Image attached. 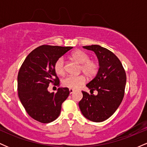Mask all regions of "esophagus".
Returning a JSON list of instances; mask_svg holds the SVG:
<instances>
[{
  "mask_svg": "<svg viewBox=\"0 0 147 147\" xmlns=\"http://www.w3.org/2000/svg\"><path fill=\"white\" fill-rule=\"evenodd\" d=\"M70 90V94L73 93V92H74V91H75V90H73V89H70V90Z\"/></svg>",
  "mask_w": 147,
  "mask_h": 147,
  "instance_id": "obj_1",
  "label": "esophagus"
}]
</instances>
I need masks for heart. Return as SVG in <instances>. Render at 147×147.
Wrapping results in <instances>:
<instances>
[{
    "label": "heart",
    "mask_w": 147,
    "mask_h": 147,
    "mask_svg": "<svg viewBox=\"0 0 147 147\" xmlns=\"http://www.w3.org/2000/svg\"><path fill=\"white\" fill-rule=\"evenodd\" d=\"M72 58L81 65L80 70L83 72L87 77H92L97 73L99 70V64L95 61L90 60V56L86 52L82 50H76L72 54ZM55 70L59 75L65 74V61L63 57H60L55 63ZM86 79L83 75H69L62 80V84L65 87L70 89H77L85 83Z\"/></svg>",
    "instance_id": "b5f03b06"
}]
</instances>
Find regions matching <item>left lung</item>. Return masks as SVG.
Returning <instances> with one entry per match:
<instances>
[{
    "label": "left lung",
    "mask_w": 147,
    "mask_h": 147,
    "mask_svg": "<svg viewBox=\"0 0 147 147\" xmlns=\"http://www.w3.org/2000/svg\"><path fill=\"white\" fill-rule=\"evenodd\" d=\"M97 55L99 68L97 75L86 86L90 95L82 91L83 98L79 106L83 115L89 120L101 122L115 112L124 98L126 75L122 64L112 52L98 45L84 46ZM97 90V96L93 91Z\"/></svg>",
    "instance_id": "1"
}]
</instances>
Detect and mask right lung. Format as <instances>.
<instances>
[{
    "label": "right lung",
    "mask_w": 147,
    "mask_h": 147,
    "mask_svg": "<svg viewBox=\"0 0 147 147\" xmlns=\"http://www.w3.org/2000/svg\"><path fill=\"white\" fill-rule=\"evenodd\" d=\"M72 48L41 45L30 52L21 66L18 74V97L28 114L38 122L55 120L70 94L68 88H59L56 93H50L48 88L50 83L59 86L55 63Z\"/></svg>",
    "instance_id": "obj_1"
}]
</instances>
